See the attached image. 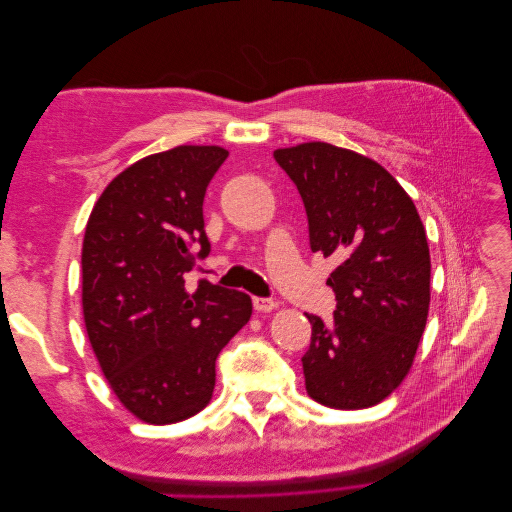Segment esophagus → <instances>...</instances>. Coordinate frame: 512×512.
I'll return each instance as SVG.
<instances>
[{
	"instance_id": "obj_1",
	"label": "esophagus",
	"mask_w": 512,
	"mask_h": 512,
	"mask_svg": "<svg viewBox=\"0 0 512 512\" xmlns=\"http://www.w3.org/2000/svg\"><path fill=\"white\" fill-rule=\"evenodd\" d=\"M254 309L256 312H271V309L277 307V301L273 299H267V297H254Z\"/></svg>"
}]
</instances>
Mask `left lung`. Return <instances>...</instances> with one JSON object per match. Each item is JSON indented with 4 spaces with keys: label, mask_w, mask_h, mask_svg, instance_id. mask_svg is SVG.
I'll return each mask as SVG.
<instances>
[{
    "label": "left lung",
    "mask_w": 512,
    "mask_h": 512,
    "mask_svg": "<svg viewBox=\"0 0 512 512\" xmlns=\"http://www.w3.org/2000/svg\"><path fill=\"white\" fill-rule=\"evenodd\" d=\"M303 198L309 247L339 267L333 322L305 314L307 395L337 410L389 397L412 367L429 312V245L421 218L389 170L350 149L303 143L273 151Z\"/></svg>",
    "instance_id": "8db88e82"
}]
</instances>
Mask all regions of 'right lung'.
I'll use <instances>...</instances> for the list:
<instances>
[{"label": "right lung", "mask_w": 512, "mask_h": 512, "mask_svg": "<svg viewBox=\"0 0 512 512\" xmlns=\"http://www.w3.org/2000/svg\"><path fill=\"white\" fill-rule=\"evenodd\" d=\"M228 158L181 145L123 170L98 198L83 239V316L117 399L151 425L185 421L213 395L215 359L252 316V299L185 273L205 258L203 200Z\"/></svg>", "instance_id": "1"}]
</instances>
